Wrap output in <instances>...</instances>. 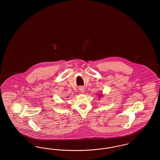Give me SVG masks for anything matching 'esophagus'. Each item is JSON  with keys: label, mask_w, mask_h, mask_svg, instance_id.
<instances>
[{"label": "esophagus", "mask_w": 160, "mask_h": 160, "mask_svg": "<svg viewBox=\"0 0 160 160\" xmlns=\"http://www.w3.org/2000/svg\"><path fill=\"white\" fill-rule=\"evenodd\" d=\"M79 91H80L81 93H83L84 92V88H83V87H80L79 88Z\"/></svg>", "instance_id": "34e87169"}]
</instances>
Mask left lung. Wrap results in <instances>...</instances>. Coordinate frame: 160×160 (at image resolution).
Returning a JSON list of instances; mask_svg holds the SVG:
<instances>
[{
  "label": "left lung",
  "mask_w": 160,
  "mask_h": 160,
  "mask_svg": "<svg viewBox=\"0 0 160 160\" xmlns=\"http://www.w3.org/2000/svg\"><path fill=\"white\" fill-rule=\"evenodd\" d=\"M98 98H101V97H102L103 95L102 94V92H101V93H99V94H98Z\"/></svg>",
  "instance_id": "left-lung-1"
}]
</instances>
